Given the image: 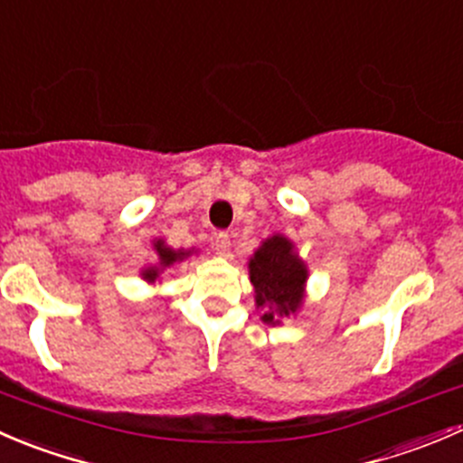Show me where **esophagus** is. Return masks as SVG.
<instances>
[{
	"label": "esophagus",
	"mask_w": 463,
	"mask_h": 463,
	"mask_svg": "<svg viewBox=\"0 0 463 463\" xmlns=\"http://www.w3.org/2000/svg\"><path fill=\"white\" fill-rule=\"evenodd\" d=\"M213 250H216L218 256H230V247H232V241H230V233L225 232H218L216 236H213Z\"/></svg>",
	"instance_id": "1"
}]
</instances>
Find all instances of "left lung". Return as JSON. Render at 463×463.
<instances>
[{
	"instance_id": "obj_1",
	"label": "left lung",
	"mask_w": 463,
	"mask_h": 463,
	"mask_svg": "<svg viewBox=\"0 0 463 463\" xmlns=\"http://www.w3.org/2000/svg\"><path fill=\"white\" fill-rule=\"evenodd\" d=\"M254 286L256 308L263 310L265 324H281L279 319L295 315L304 304L308 268L297 256L295 245L281 233L265 238L247 263Z\"/></svg>"
}]
</instances>
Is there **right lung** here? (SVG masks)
Listing matches in <instances>:
<instances>
[{
  "mask_svg": "<svg viewBox=\"0 0 463 463\" xmlns=\"http://www.w3.org/2000/svg\"><path fill=\"white\" fill-rule=\"evenodd\" d=\"M155 251H157L159 256V263L157 265H150V268H146L144 272H141V279L148 283H155L159 279V274L164 272V269L173 268L175 263H180V260H184L186 256L194 254V250H171V247L166 245V242L159 238V241L153 242Z\"/></svg>",
  "mask_w": 463,
  "mask_h": 463,
  "instance_id": "obj_1",
  "label": "right lung"
}]
</instances>
